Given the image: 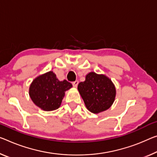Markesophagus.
<instances>
[{
  "label": "esophagus",
  "mask_w": 157,
  "mask_h": 157,
  "mask_svg": "<svg viewBox=\"0 0 157 157\" xmlns=\"http://www.w3.org/2000/svg\"><path fill=\"white\" fill-rule=\"evenodd\" d=\"M78 81H74L73 83H72V85H73L74 87H77V86H78Z\"/></svg>",
  "instance_id": "34e87169"
}]
</instances>
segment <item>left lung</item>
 <instances>
[{
    "instance_id": "1",
    "label": "left lung",
    "mask_w": 157,
    "mask_h": 157,
    "mask_svg": "<svg viewBox=\"0 0 157 157\" xmlns=\"http://www.w3.org/2000/svg\"><path fill=\"white\" fill-rule=\"evenodd\" d=\"M78 90L87 109L94 114L109 109L116 96V89L112 81L95 72L87 74L85 81L79 83Z\"/></svg>"
}]
</instances>
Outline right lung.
Returning <instances> with one entry per match:
<instances>
[{"instance_id":"add662e5","label":"right lung","mask_w":157,"mask_h":157,"mask_svg":"<svg viewBox=\"0 0 157 157\" xmlns=\"http://www.w3.org/2000/svg\"><path fill=\"white\" fill-rule=\"evenodd\" d=\"M71 87L69 81H59L53 72L49 71L33 81L29 95L33 103L40 109L52 111L59 107L64 92Z\"/></svg>"}]
</instances>
